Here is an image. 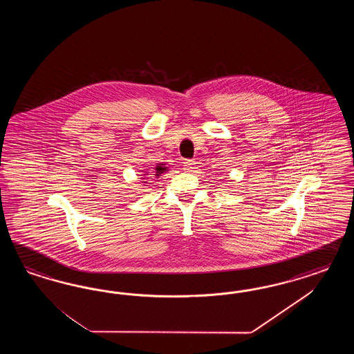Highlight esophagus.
Listing matches in <instances>:
<instances>
[{"label": "esophagus", "instance_id": "obj_1", "mask_svg": "<svg viewBox=\"0 0 354 354\" xmlns=\"http://www.w3.org/2000/svg\"><path fill=\"white\" fill-rule=\"evenodd\" d=\"M193 169H196V162L193 160H185L184 161V170L185 171H193Z\"/></svg>", "mask_w": 354, "mask_h": 354}]
</instances>
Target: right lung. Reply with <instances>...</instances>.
<instances>
[{"mask_svg": "<svg viewBox=\"0 0 354 354\" xmlns=\"http://www.w3.org/2000/svg\"><path fill=\"white\" fill-rule=\"evenodd\" d=\"M166 170H167V167H165L163 163H161V165H158V166L156 167V171H154L156 174H154V175H156V176H161V174H163Z\"/></svg>", "mask_w": 354, "mask_h": 354, "instance_id": "add662e5", "label": "right lung"}]
</instances>
